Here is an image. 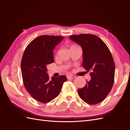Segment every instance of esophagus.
Returning <instances> with one entry per match:
<instances>
[{"label": "esophagus", "mask_w": 130, "mask_h": 130, "mask_svg": "<svg viewBox=\"0 0 130 130\" xmlns=\"http://www.w3.org/2000/svg\"><path fill=\"white\" fill-rule=\"evenodd\" d=\"M75 77H76V76H74V75H68V76H67V79H74V78H75Z\"/></svg>", "instance_id": "34e87169"}]
</instances>
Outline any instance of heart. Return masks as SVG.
<instances>
[{"mask_svg":"<svg viewBox=\"0 0 130 130\" xmlns=\"http://www.w3.org/2000/svg\"><path fill=\"white\" fill-rule=\"evenodd\" d=\"M75 46H76V45H72V46L70 47V48H73V47H75Z\"/></svg>","mask_w":130,"mask_h":130,"instance_id":"obj_1","label":"heart"}]
</instances>
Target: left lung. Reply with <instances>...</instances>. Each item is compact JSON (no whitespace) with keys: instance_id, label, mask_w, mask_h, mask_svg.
Returning a JSON list of instances; mask_svg holds the SVG:
<instances>
[{"instance_id":"left-lung-1","label":"left lung","mask_w":130,"mask_h":130,"mask_svg":"<svg viewBox=\"0 0 130 130\" xmlns=\"http://www.w3.org/2000/svg\"><path fill=\"white\" fill-rule=\"evenodd\" d=\"M70 39L83 50V67L90 72L91 79L78 90L83 101L90 104L103 101L114 83L115 65L109 48L100 38L92 34L71 35Z\"/></svg>"}]
</instances>
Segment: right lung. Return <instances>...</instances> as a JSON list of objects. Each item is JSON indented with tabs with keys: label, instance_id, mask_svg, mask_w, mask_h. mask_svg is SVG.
<instances>
[{
	"label": "right lung",
	"instance_id": "right-lung-1",
	"mask_svg": "<svg viewBox=\"0 0 130 130\" xmlns=\"http://www.w3.org/2000/svg\"><path fill=\"white\" fill-rule=\"evenodd\" d=\"M63 37L42 35L32 41L24 51L21 68L27 92L41 103H46L59 95L67 76L49 78L47 66L54 61L53 50Z\"/></svg>",
	"mask_w": 130,
	"mask_h": 130
}]
</instances>
